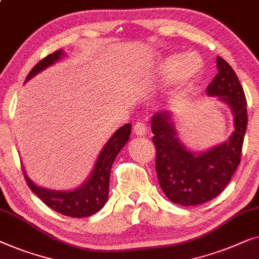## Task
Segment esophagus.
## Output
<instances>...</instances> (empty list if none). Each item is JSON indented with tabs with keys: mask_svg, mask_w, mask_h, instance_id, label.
Segmentation results:
<instances>
[{
	"mask_svg": "<svg viewBox=\"0 0 259 259\" xmlns=\"http://www.w3.org/2000/svg\"><path fill=\"white\" fill-rule=\"evenodd\" d=\"M147 130V125L143 122H136L134 124V134L137 135V136H145Z\"/></svg>",
	"mask_w": 259,
	"mask_h": 259,
	"instance_id": "obj_1",
	"label": "esophagus"
}]
</instances>
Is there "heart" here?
<instances>
[{"instance_id":"obj_1","label":"heart","mask_w":259,"mask_h":259,"mask_svg":"<svg viewBox=\"0 0 259 259\" xmlns=\"http://www.w3.org/2000/svg\"><path fill=\"white\" fill-rule=\"evenodd\" d=\"M198 64L195 57L185 54H175L166 57L158 67V82L170 84L183 74L185 78H191L197 74Z\"/></svg>"}]
</instances>
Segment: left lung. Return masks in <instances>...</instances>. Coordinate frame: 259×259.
I'll return each instance as SVG.
<instances>
[{
  "label": "left lung",
  "mask_w": 259,
  "mask_h": 259,
  "mask_svg": "<svg viewBox=\"0 0 259 259\" xmlns=\"http://www.w3.org/2000/svg\"><path fill=\"white\" fill-rule=\"evenodd\" d=\"M217 68L218 74L206 92L209 96L220 97L234 112L235 131L228 142L196 155L177 138L169 112H156L151 119L159 185L171 202L183 206L198 205L220 195L240 163L247 125L245 94L224 58L217 57Z\"/></svg>",
  "instance_id": "obj_1"
}]
</instances>
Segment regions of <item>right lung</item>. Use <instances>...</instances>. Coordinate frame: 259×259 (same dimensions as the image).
<instances>
[{
    "label": "right lung",
    "mask_w": 259,
    "mask_h": 259,
    "mask_svg": "<svg viewBox=\"0 0 259 259\" xmlns=\"http://www.w3.org/2000/svg\"><path fill=\"white\" fill-rule=\"evenodd\" d=\"M61 56H63L62 50H56L55 53L46 56L31 69L25 81L30 79L32 76L42 71L43 69L55 63L60 60ZM130 134L131 125L128 123V124L123 125L122 128H119L112 135V137L102 149L92 176L82 187L75 189V190L62 192L37 187L29 180L24 169H22L24 172L25 182H27L28 187L31 189V191L47 206H49L50 209L56 211V212L75 218L93 216L94 213L100 211L108 201L109 180H110L112 163H114L118 152L121 151V149L129 141Z\"/></svg>",
    "instance_id": "right-lung-1"
}]
</instances>
